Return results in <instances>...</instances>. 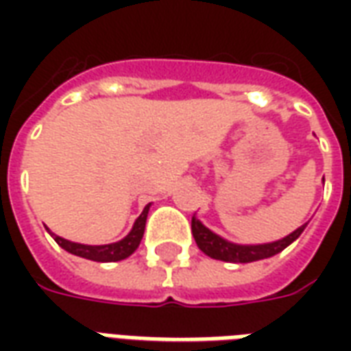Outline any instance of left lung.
Here are the masks:
<instances>
[{"label": "left lung", "mask_w": 351, "mask_h": 351, "mask_svg": "<svg viewBox=\"0 0 351 351\" xmlns=\"http://www.w3.org/2000/svg\"><path fill=\"white\" fill-rule=\"evenodd\" d=\"M325 182V180H324ZM306 228V223L297 228L293 233H289L280 241L267 244H235L226 241L223 237L216 235L214 231L203 226V221L197 220L195 216L191 218V233L197 243L199 250L206 254L208 258L220 259V261H228V263H252V261H259V259H267L276 256L280 252L287 248L289 244L297 241L301 233Z\"/></svg>", "instance_id": "left-lung-1"}]
</instances>
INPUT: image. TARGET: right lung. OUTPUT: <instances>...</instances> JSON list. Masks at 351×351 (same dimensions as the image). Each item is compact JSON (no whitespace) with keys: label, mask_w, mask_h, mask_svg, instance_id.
I'll return each instance as SVG.
<instances>
[{"label":"right lung","mask_w":351,"mask_h":351,"mask_svg":"<svg viewBox=\"0 0 351 351\" xmlns=\"http://www.w3.org/2000/svg\"><path fill=\"white\" fill-rule=\"evenodd\" d=\"M148 210H150V203L145 206V210H143L141 216L135 220V223H133V228H131L130 233L123 237L122 241H118V243L92 246V244H80V243H73V241H67V239H62V237H58L56 233H52L50 229H49V233L65 252H69V254H73V256L90 259V261H97V263L122 261V259L130 258L131 254L138 248L141 241H143Z\"/></svg>","instance_id":"right-lung-1"}]
</instances>
